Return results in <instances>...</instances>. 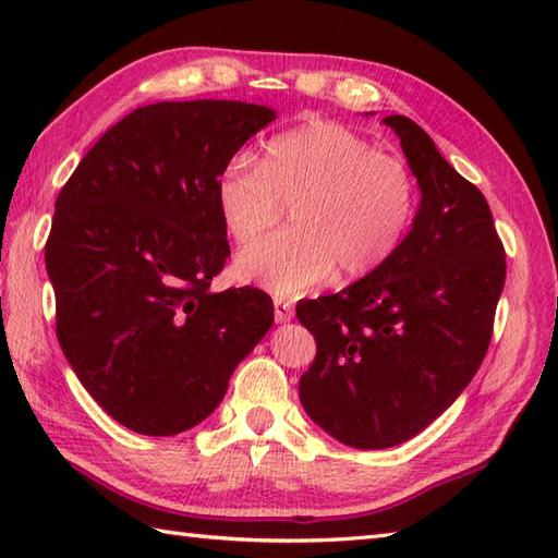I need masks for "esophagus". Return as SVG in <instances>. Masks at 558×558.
Instances as JSON below:
<instances>
[{
  "instance_id": "34e87169",
  "label": "esophagus",
  "mask_w": 558,
  "mask_h": 558,
  "mask_svg": "<svg viewBox=\"0 0 558 558\" xmlns=\"http://www.w3.org/2000/svg\"><path fill=\"white\" fill-rule=\"evenodd\" d=\"M272 312H276V324H288L290 318L294 316L292 304L286 302V300H280V298H276V302H272Z\"/></svg>"
}]
</instances>
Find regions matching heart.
Masks as SVG:
<instances>
[{"instance_id":"obj_1","label":"heart","mask_w":558,"mask_h":558,"mask_svg":"<svg viewBox=\"0 0 558 558\" xmlns=\"http://www.w3.org/2000/svg\"><path fill=\"white\" fill-rule=\"evenodd\" d=\"M216 201L225 228L254 244L294 206L298 230L260 242L236 258V276L280 298L322 286L333 272L369 276L393 256L417 210L405 162L376 150L338 122L280 134L264 160L240 153L220 170Z\"/></svg>"}]
</instances>
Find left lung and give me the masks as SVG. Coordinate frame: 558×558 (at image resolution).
I'll list each match as a JSON object with an SVG mask.
<instances>
[{
  "instance_id": "obj_1",
  "label": "left lung",
  "mask_w": 558,
  "mask_h": 558,
  "mask_svg": "<svg viewBox=\"0 0 558 558\" xmlns=\"http://www.w3.org/2000/svg\"><path fill=\"white\" fill-rule=\"evenodd\" d=\"M422 189L420 210L381 268L300 302L316 357L300 378L306 414L340 444L390 448L429 426L477 374L506 280L487 198L420 124L384 120Z\"/></svg>"
}]
</instances>
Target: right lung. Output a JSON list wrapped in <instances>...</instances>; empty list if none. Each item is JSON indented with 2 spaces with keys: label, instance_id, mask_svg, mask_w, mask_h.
I'll use <instances>...</instances> for the list:
<instances>
[{
  "label": "right lung",
  "instance_id": "obj_1",
  "mask_svg": "<svg viewBox=\"0 0 558 558\" xmlns=\"http://www.w3.org/2000/svg\"><path fill=\"white\" fill-rule=\"evenodd\" d=\"M272 120L236 100L146 105L100 136L57 196L45 244L57 340L126 429L172 436L204 422L272 326L266 292H210L230 256L218 174Z\"/></svg>",
  "mask_w": 558,
  "mask_h": 558
}]
</instances>
